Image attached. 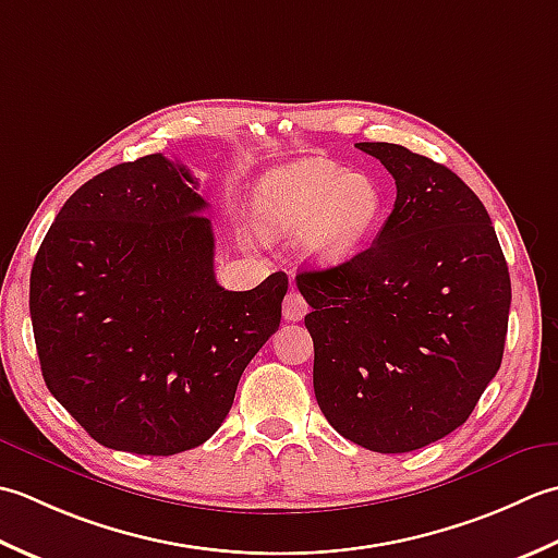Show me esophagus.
<instances>
[{"label":"esophagus","mask_w":558,"mask_h":558,"mask_svg":"<svg viewBox=\"0 0 558 558\" xmlns=\"http://www.w3.org/2000/svg\"><path fill=\"white\" fill-rule=\"evenodd\" d=\"M305 313H308V303H305V299L299 291L291 289L287 299H283V317L295 323V320H301Z\"/></svg>","instance_id":"obj_1"}]
</instances>
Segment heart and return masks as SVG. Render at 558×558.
Returning a JSON list of instances; mask_svg holds the SVG:
<instances>
[{
  "label": "heart",
  "instance_id": "obj_1",
  "mask_svg": "<svg viewBox=\"0 0 558 558\" xmlns=\"http://www.w3.org/2000/svg\"><path fill=\"white\" fill-rule=\"evenodd\" d=\"M385 211V190L327 158L311 156L269 173L257 192L265 229L283 238L305 235L308 253L325 265L344 263L368 241Z\"/></svg>",
  "mask_w": 558,
  "mask_h": 558
}]
</instances>
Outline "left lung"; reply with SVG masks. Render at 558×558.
I'll return each mask as SVG.
<instances>
[{
    "mask_svg": "<svg viewBox=\"0 0 558 558\" xmlns=\"http://www.w3.org/2000/svg\"><path fill=\"white\" fill-rule=\"evenodd\" d=\"M397 185L375 241L347 263L301 271L313 388L337 434L412 452L468 422L501 368L510 277L480 197L450 168L361 142Z\"/></svg>",
    "mask_w": 558,
    "mask_h": 558,
    "instance_id": "obj_1",
    "label": "left lung"
}]
</instances>
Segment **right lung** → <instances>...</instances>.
Masks as SVG:
<instances>
[{
    "instance_id": "right-lung-1",
    "label": "right lung",
    "mask_w": 558,
    "mask_h": 558,
    "mask_svg": "<svg viewBox=\"0 0 558 558\" xmlns=\"http://www.w3.org/2000/svg\"><path fill=\"white\" fill-rule=\"evenodd\" d=\"M207 207L185 166L151 154L78 187L38 250L31 320L43 378L100 446H202L277 332L287 275L219 287Z\"/></svg>"
}]
</instances>
